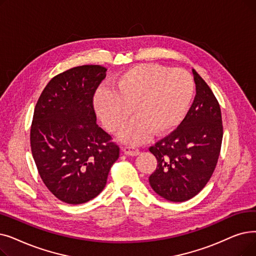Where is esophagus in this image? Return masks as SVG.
<instances>
[{
  "instance_id": "esophagus-1",
  "label": "esophagus",
  "mask_w": 256,
  "mask_h": 256,
  "mask_svg": "<svg viewBox=\"0 0 256 256\" xmlns=\"http://www.w3.org/2000/svg\"><path fill=\"white\" fill-rule=\"evenodd\" d=\"M124 152L128 156H132V157H134V156H137L139 154V150L138 148H132V146H126L124 148Z\"/></svg>"
}]
</instances>
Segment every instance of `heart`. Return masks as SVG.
Returning <instances> with one entry per match:
<instances>
[{"instance_id": "heart-1", "label": "heart", "mask_w": 256, "mask_h": 256, "mask_svg": "<svg viewBox=\"0 0 256 256\" xmlns=\"http://www.w3.org/2000/svg\"><path fill=\"white\" fill-rule=\"evenodd\" d=\"M194 92L190 73L158 64H139L121 73L113 90L100 88L94 108L104 126L119 132L132 113L137 117L120 134V140L140 144L152 134L174 130L185 117Z\"/></svg>"}]
</instances>
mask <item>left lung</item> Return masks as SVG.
<instances>
[{"label":"left lung","instance_id":"1","mask_svg":"<svg viewBox=\"0 0 256 256\" xmlns=\"http://www.w3.org/2000/svg\"><path fill=\"white\" fill-rule=\"evenodd\" d=\"M196 97L172 132L150 148L158 161L150 176L156 194L184 202L201 192L212 176L223 139L220 108L211 88L192 69Z\"/></svg>","mask_w":256,"mask_h":256}]
</instances>
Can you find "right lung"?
I'll return each instance as SVG.
<instances>
[{
  "label": "right lung",
  "mask_w": 256,
  "mask_h": 256,
  "mask_svg": "<svg viewBox=\"0 0 256 256\" xmlns=\"http://www.w3.org/2000/svg\"><path fill=\"white\" fill-rule=\"evenodd\" d=\"M98 64L75 66L48 82L36 102L30 144L48 190L66 204L97 196L119 158V146L96 124L93 96L106 78Z\"/></svg>",
  "instance_id": "add662e5"
}]
</instances>
